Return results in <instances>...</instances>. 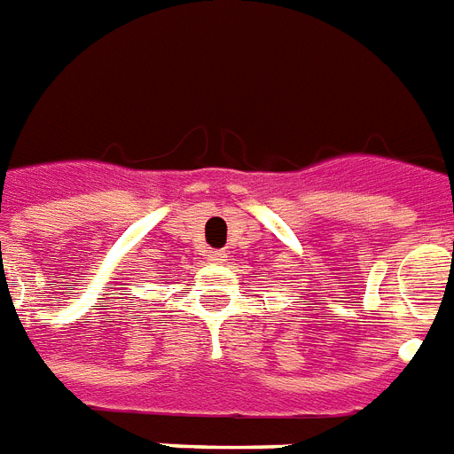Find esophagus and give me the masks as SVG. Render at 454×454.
<instances>
[{"label": "esophagus", "instance_id": "obj_1", "mask_svg": "<svg viewBox=\"0 0 454 454\" xmlns=\"http://www.w3.org/2000/svg\"><path fill=\"white\" fill-rule=\"evenodd\" d=\"M207 259L215 261V263H221V261H226V252H221V249H216V252H207Z\"/></svg>", "mask_w": 454, "mask_h": 454}]
</instances>
